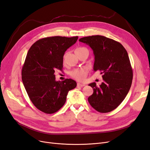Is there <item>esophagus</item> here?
Masks as SVG:
<instances>
[{"instance_id":"34e87169","label":"esophagus","mask_w":150,"mask_h":150,"mask_svg":"<svg viewBox=\"0 0 150 150\" xmlns=\"http://www.w3.org/2000/svg\"><path fill=\"white\" fill-rule=\"evenodd\" d=\"M85 86V84H81V83L77 84V86H78V87H83V86Z\"/></svg>"}]
</instances>
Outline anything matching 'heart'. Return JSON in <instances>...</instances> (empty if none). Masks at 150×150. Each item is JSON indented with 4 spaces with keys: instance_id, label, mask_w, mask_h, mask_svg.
I'll return each mask as SVG.
<instances>
[{
    "instance_id": "obj_1",
    "label": "heart",
    "mask_w": 150,
    "mask_h": 150,
    "mask_svg": "<svg viewBox=\"0 0 150 150\" xmlns=\"http://www.w3.org/2000/svg\"><path fill=\"white\" fill-rule=\"evenodd\" d=\"M88 51V49H86V47H79L76 48L75 50V52L76 54L82 52V51ZM66 54H65L64 56H63V61H65L66 57ZM71 76L74 79H75L76 80L80 81V82H82V81H84L85 80V78L86 76L88 74V71L85 68H81V69H76L73 71H72L70 73Z\"/></svg>"
}]
</instances>
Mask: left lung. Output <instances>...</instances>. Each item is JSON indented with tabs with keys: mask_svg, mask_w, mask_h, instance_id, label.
<instances>
[{
	"mask_svg": "<svg viewBox=\"0 0 150 150\" xmlns=\"http://www.w3.org/2000/svg\"><path fill=\"white\" fill-rule=\"evenodd\" d=\"M79 41L89 45L94 55L93 69L99 71L103 82L89 84L93 94L88 98L89 104L99 112L114 110L128 93L133 79V69L128 52L122 45L103 35L81 38Z\"/></svg>",
	"mask_w": 150,
	"mask_h": 150,
	"instance_id": "1",
	"label": "left lung"
}]
</instances>
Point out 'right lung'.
Returning <instances> with one entry per match:
<instances>
[{
  "label": "right lung",
  "instance_id": "obj_1",
  "mask_svg": "<svg viewBox=\"0 0 150 150\" xmlns=\"http://www.w3.org/2000/svg\"><path fill=\"white\" fill-rule=\"evenodd\" d=\"M78 37L54 36L40 39L30 47L22 69V80L32 103L46 114L64 106L69 91L76 87L71 79L56 81L54 72L62 70L63 56Z\"/></svg>",
  "mask_w": 150,
  "mask_h": 150
}]
</instances>
